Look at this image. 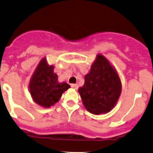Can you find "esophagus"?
Masks as SVG:
<instances>
[{
	"instance_id": "34e87169",
	"label": "esophagus",
	"mask_w": 153,
	"mask_h": 153,
	"mask_svg": "<svg viewBox=\"0 0 153 153\" xmlns=\"http://www.w3.org/2000/svg\"><path fill=\"white\" fill-rule=\"evenodd\" d=\"M71 87L74 88V89H76L78 88V85L77 84H71Z\"/></svg>"
}]
</instances>
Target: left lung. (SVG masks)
<instances>
[{
    "label": "left lung",
    "mask_w": 153,
    "mask_h": 153,
    "mask_svg": "<svg viewBox=\"0 0 153 153\" xmlns=\"http://www.w3.org/2000/svg\"><path fill=\"white\" fill-rule=\"evenodd\" d=\"M78 91L89 113H107L115 107L121 94V80L109 61L98 54L89 73L85 76V83Z\"/></svg>",
    "instance_id": "left-lung-1"
}]
</instances>
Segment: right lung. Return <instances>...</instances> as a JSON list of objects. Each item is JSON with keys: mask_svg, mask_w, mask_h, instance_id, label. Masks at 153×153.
Returning a JSON list of instances; mask_svg holds the SVG:
<instances>
[{"mask_svg": "<svg viewBox=\"0 0 153 153\" xmlns=\"http://www.w3.org/2000/svg\"><path fill=\"white\" fill-rule=\"evenodd\" d=\"M29 91L34 102L40 107H51L57 103L62 94L70 88L67 82H59L54 73V66L41 59L29 82Z\"/></svg>", "mask_w": 153, "mask_h": 153, "instance_id": "obj_1", "label": "right lung"}]
</instances>
